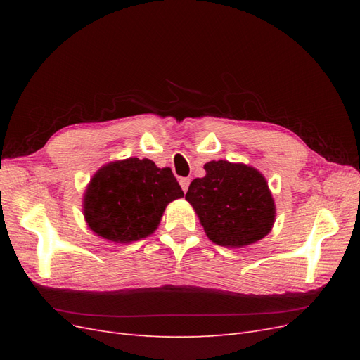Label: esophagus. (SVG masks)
Returning a JSON list of instances; mask_svg holds the SVG:
<instances>
[{
	"label": "esophagus",
	"mask_w": 360,
	"mask_h": 360,
	"mask_svg": "<svg viewBox=\"0 0 360 360\" xmlns=\"http://www.w3.org/2000/svg\"><path fill=\"white\" fill-rule=\"evenodd\" d=\"M189 184H191V179H188V177H181L180 179V186H181L183 192H188Z\"/></svg>",
	"instance_id": "34e87169"
}]
</instances>
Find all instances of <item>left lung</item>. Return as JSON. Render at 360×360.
<instances>
[{"instance_id": "left-lung-1", "label": "left lung", "mask_w": 360, "mask_h": 360, "mask_svg": "<svg viewBox=\"0 0 360 360\" xmlns=\"http://www.w3.org/2000/svg\"><path fill=\"white\" fill-rule=\"evenodd\" d=\"M205 176L195 179L186 200L198 214L207 237L219 246L242 248L266 237L276 207L263 174L245 163L212 160Z\"/></svg>"}]
</instances>
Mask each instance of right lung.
I'll use <instances>...</instances> for the list:
<instances>
[{
    "label": "right lung",
    "mask_w": 360,
    "mask_h": 360,
    "mask_svg": "<svg viewBox=\"0 0 360 360\" xmlns=\"http://www.w3.org/2000/svg\"><path fill=\"white\" fill-rule=\"evenodd\" d=\"M171 168L129 158L106 163L84 193V217L105 240L130 243L153 234L167 205L183 197Z\"/></svg>",
    "instance_id": "1"
}]
</instances>
